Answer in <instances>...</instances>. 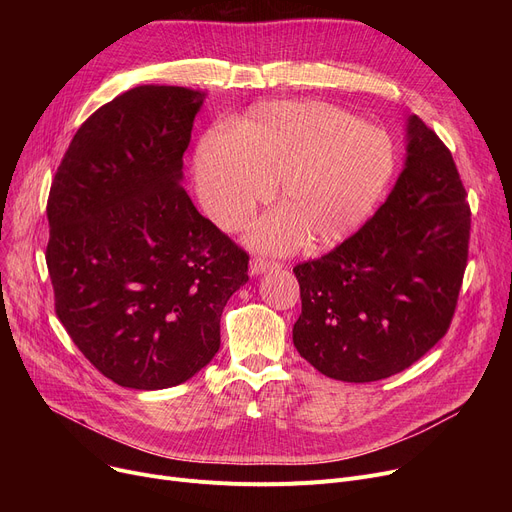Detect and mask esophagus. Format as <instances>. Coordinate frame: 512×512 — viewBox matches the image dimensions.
<instances>
[{
  "mask_svg": "<svg viewBox=\"0 0 512 512\" xmlns=\"http://www.w3.org/2000/svg\"><path fill=\"white\" fill-rule=\"evenodd\" d=\"M276 267H280L276 261H267V259H261V257H255L249 265V272L251 276H259V274H265L270 270H276Z\"/></svg>",
  "mask_w": 512,
  "mask_h": 512,
  "instance_id": "34e87169",
  "label": "esophagus"
}]
</instances>
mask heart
I'll use <instances>...</instances> for the list:
<instances>
[{
  "mask_svg": "<svg viewBox=\"0 0 512 512\" xmlns=\"http://www.w3.org/2000/svg\"><path fill=\"white\" fill-rule=\"evenodd\" d=\"M390 134L330 103H261L234 134L207 132L195 155V178L215 224L236 230L274 195L282 209L249 234L257 249L290 253L309 236L317 249L357 232L394 176Z\"/></svg>",
  "mask_w": 512,
  "mask_h": 512,
  "instance_id": "b5f03b06",
  "label": "heart"
}]
</instances>
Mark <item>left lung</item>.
<instances>
[{
    "instance_id": "1",
    "label": "left lung",
    "mask_w": 512,
    "mask_h": 512,
    "mask_svg": "<svg viewBox=\"0 0 512 512\" xmlns=\"http://www.w3.org/2000/svg\"><path fill=\"white\" fill-rule=\"evenodd\" d=\"M405 166L373 218L332 253L294 267L303 311L292 342L340 382L411 367L448 330L469 251L471 211L446 145L409 116Z\"/></svg>"
}]
</instances>
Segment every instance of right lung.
Segmentation results:
<instances>
[{
    "instance_id": "add662e5",
    "label": "right lung",
    "mask_w": 512,
    "mask_h": 512,
    "mask_svg": "<svg viewBox=\"0 0 512 512\" xmlns=\"http://www.w3.org/2000/svg\"><path fill=\"white\" fill-rule=\"evenodd\" d=\"M205 91L134 87L78 128L53 178L47 270L66 332L132 390L191 380L249 255L186 195L182 155Z\"/></svg>"
}]
</instances>
